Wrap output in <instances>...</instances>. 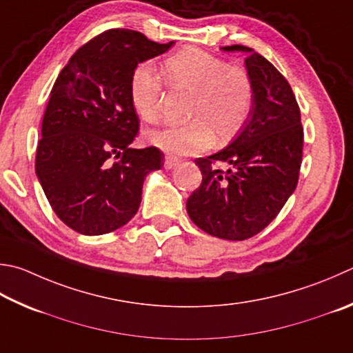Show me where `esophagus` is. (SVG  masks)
<instances>
[{"instance_id":"34e87169","label":"esophagus","mask_w":353,"mask_h":353,"mask_svg":"<svg viewBox=\"0 0 353 353\" xmlns=\"http://www.w3.org/2000/svg\"><path fill=\"white\" fill-rule=\"evenodd\" d=\"M179 165V160L177 159H174V157H165V162H163V168L165 170H172L174 168V166H177Z\"/></svg>"}]
</instances>
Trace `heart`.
Returning <instances> with one entry per match:
<instances>
[{
    "instance_id": "heart-1",
    "label": "heart",
    "mask_w": 353,
    "mask_h": 353,
    "mask_svg": "<svg viewBox=\"0 0 353 353\" xmlns=\"http://www.w3.org/2000/svg\"><path fill=\"white\" fill-rule=\"evenodd\" d=\"M162 77L171 91L188 94V125L148 134V142L170 156L197 154L213 143L234 137L253 108V83L238 66H228L201 49L187 48L170 55ZM132 110L146 123H154L162 103V85L150 66H139L130 81Z\"/></svg>"
}]
</instances>
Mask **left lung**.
<instances>
[{
    "label": "left lung",
    "mask_w": 353,
    "mask_h": 353,
    "mask_svg": "<svg viewBox=\"0 0 353 353\" xmlns=\"http://www.w3.org/2000/svg\"><path fill=\"white\" fill-rule=\"evenodd\" d=\"M222 50L247 54L253 108L239 136L213 156L199 157L202 183L187 201L190 219L205 233L243 241L262 232L298 185L304 132L288 81L252 48ZM228 165L223 172L219 164Z\"/></svg>",
    "instance_id": "obj_1"
}]
</instances>
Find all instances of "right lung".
<instances>
[{"instance_id": "1", "label": "right lung", "mask_w": 353, "mask_h": 353, "mask_svg": "<svg viewBox=\"0 0 353 353\" xmlns=\"http://www.w3.org/2000/svg\"><path fill=\"white\" fill-rule=\"evenodd\" d=\"M172 44L106 30L83 44L55 80L35 172L55 214L75 232L99 236L123 227L140 207L145 177L163 165L156 146L130 148L139 132L130 81L139 63Z\"/></svg>"}]
</instances>
